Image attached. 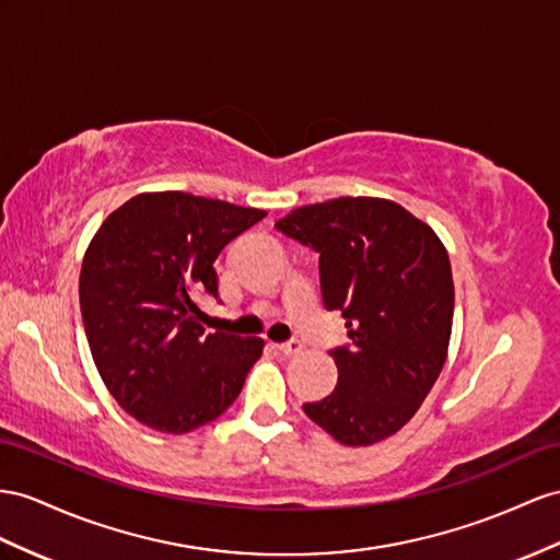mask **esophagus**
Wrapping results in <instances>:
<instances>
[{
  "label": "esophagus",
  "mask_w": 560,
  "mask_h": 560,
  "mask_svg": "<svg viewBox=\"0 0 560 560\" xmlns=\"http://www.w3.org/2000/svg\"><path fill=\"white\" fill-rule=\"evenodd\" d=\"M277 350H279V352H283V354H298L300 350H303V342H300V340H289V342H279V346H277Z\"/></svg>",
  "instance_id": "esophagus-1"
}]
</instances>
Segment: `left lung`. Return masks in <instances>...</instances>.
<instances>
[{"mask_svg":"<svg viewBox=\"0 0 560 560\" xmlns=\"http://www.w3.org/2000/svg\"><path fill=\"white\" fill-rule=\"evenodd\" d=\"M279 232L319 253L322 298L340 310L352 340L334 350L336 390L303 405L348 447L395 435L447 360L454 281L440 236L395 200L342 196L303 206Z\"/></svg>","mask_w":560,"mask_h":560,"instance_id":"8db88e82","label":"left lung"}]
</instances>
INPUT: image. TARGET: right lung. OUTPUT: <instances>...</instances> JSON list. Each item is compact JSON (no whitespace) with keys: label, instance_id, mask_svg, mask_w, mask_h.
Masks as SVG:
<instances>
[{"label":"right lung","instance_id":"1","mask_svg":"<svg viewBox=\"0 0 560 560\" xmlns=\"http://www.w3.org/2000/svg\"><path fill=\"white\" fill-rule=\"evenodd\" d=\"M265 210L184 191L113 210L80 269V310L98 376L153 430L184 435L238 397L265 340L206 334L198 298H218L214 260Z\"/></svg>","mask_w":560,"mask_h":560}]
</instances>
